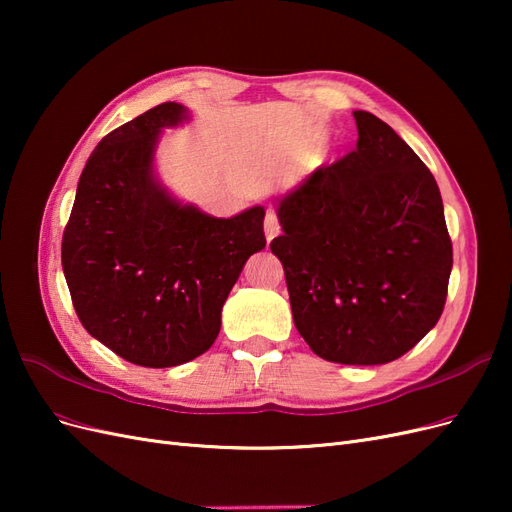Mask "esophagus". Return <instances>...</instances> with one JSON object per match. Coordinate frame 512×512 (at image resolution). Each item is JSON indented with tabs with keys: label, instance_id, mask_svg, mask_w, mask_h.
I'll list each match as a JSON object with an SVG mask.
<instances>
[{
	"label": "esophagus",
	"instance_id": "esophagus-1",
	"mask_svg": "<svg viewBox=\"0 0 512 512\" xmlns=\"http://www.w3.org/2000/svg\"><path fill=\"white\" fill-rule=\"evenodd\" d=\"M277 235H280V222H277L275 211L269 209L265 215V237H267V241H271Z\"/></svg>",
	"mask_w": 512,
	"mask_h": 512
}]
</instances>
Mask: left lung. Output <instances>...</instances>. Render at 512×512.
<instances>
[{
  "mask_svg": "<svg viewBox=\"0 0 512 512\" xmlns=\"http://www.w3.org/2000/svg\"><path fill=\"white\" fill-rule=\"evenodd\" d=\"M359 141L277 198L294 327L344 365L399 359L442 316L453 245L438 183L401 136L354 111Z\"/></svg>",
  "mask_w": 512,
  "mask_h": 512,
  "instance_id": "obj_1",
  "label": "left lung"
}]
</instances>
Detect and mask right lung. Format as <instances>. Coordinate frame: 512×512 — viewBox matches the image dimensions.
I'll return each mask as SVG.
<instances>
[{
    "mask_svg": "<svg viewBox=\"0 0 512 512\" xmlns=\"http://www.w3.org/2000/svg\"><path fill=\"white\" fill-rule=\"evenodd\" d=\"M188 119L183 104L164 102L106 134L83 168L61 241L83 327L143 367L207 352L247 258L267 245L260 205L213 218L158 179L162 130Z\"/></svg>",
    "mask_w": 512,
    "mask_h": 512,
    "instance_id": "1",
    "label": "right lung"
}]
</instances>
